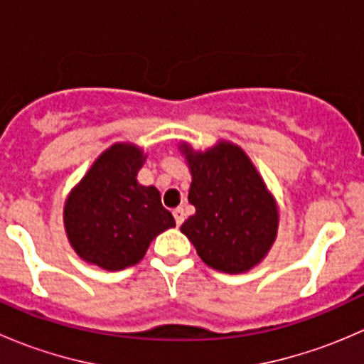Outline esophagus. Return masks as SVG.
Masks as SVG:
<instances>
[{
  "instance_id": "34e87169",
  "label": "esophagus",
  "mask_w": 364,
  "mask_h": 364,
  "mask_svg": "<svg viewBox=\"0 0 364 364\" xmlns=\"http://www.w3.org/2000/svg\"><path fill=\"white\" fill-rule=\"evenodd\" d=\"M172 215H174V220L178 225H181V223L185 222V209L183 208H176L174 211H172Z\"/></svg>"
}]
</instances>
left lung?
<instances>
[{"instance_id": "obj_1", "label": "left lung", "mask_w": 364, "mask_h": 364, "mask_svg": "<svg viewBox=\"0 0 364 364\" xmlns=\"http://www.w3.org/2000/svg\"><path fill=\"white\" fill-rule=\"evenodd\" d=\"M192 185L196 215L181 225L205 266L223 273H247L273 247L280 213L250 156L237 144L218 141L204 151L179 144Z\"/></svg>"}]
</instances>
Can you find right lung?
I'll use <instances>...</instances> for the list:
<instances>
[{"mask_svg":"<svg viewBox=\"0 0 364 364\" xmlns=\"http://www.w3.org/2000/svg\"><path fill=\"white\" fill-rule=\"evenodd\" d=\"M146 156L132 142H116L70 190L65 232L84 262L107 271L135 266L159 234L176 227L159 190L137 181Z\"/></svg>","mask_w":364,"mask_h":364,"instance_id":"add662e5","label":"right lung"}]
</instances>
